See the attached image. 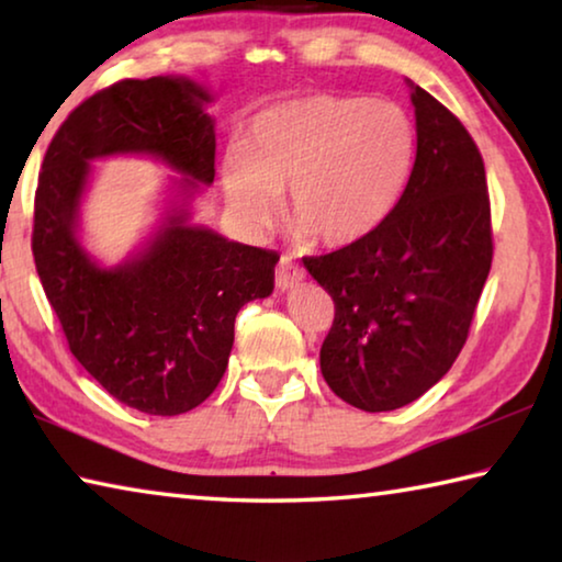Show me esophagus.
<instances>
[{"label":"esophagus","mask_w":562,"mask_h":562,"mask_svg":"<svg viewBox=\"0 0 562 562\" xmlns=\"http://www.w3.org/2000/svg\"><path fill=\"white\" fill-rule=\"evenodd\" d=\"M304 278V270L302 265L292 258V255H282L280 265H278V272H274V282H278L280 290H290L294 284L302 282Z\"/></svg>","instance_id":"34e87169"}]
</instances>
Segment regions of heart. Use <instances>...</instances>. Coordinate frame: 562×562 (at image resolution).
<instances>
[{
    "label": "heart",
    "mask_w": 562,
    "mask_h": 562,
    "mask_svg": "<svg viewBox=\"0 0 562 562\" xmlns=\"http://www.w3.org/2000/svg\"><path fill=\"white\" fill-rule=\"evenodd\" d=\"M414 150V123L394 101L315 93L262 111L245 148L225 156L221 178L245 225H272L288 188L292 223L339 247L367 237L394 211Z\"/></svg>",
    "instance_id": "obj_1"
}]
</instances>
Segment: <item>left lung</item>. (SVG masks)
<instances>
[{"label": "left lung", "instance_id": "left-lung-1", "mask_svg": "<svg viewBox=\"0 0 562 562\" xmlns=\"http://www.w3.org/2000/svg\"><path fill=\"white\" fill-rule=\"evenodd\" d=\"M416 158L376 231L304 258L335 302L319 369L341 402L392 412L429 392L469 339L491 272V201L481 150L453 113L412 83Z\"/></svg>", "mask_w": 562, "mask_h": 562}]
</instances>
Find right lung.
I'll return each mask as SVG.
<instances>
[{
	"label": "right lung",
	"instance_id": "add662e5",
	"mask_svg": "<svg viewBox=\"0 0 562 562\" xmlns=\"http://www.w3.org/2000/svg\"><path fill=\"white\" fill-rule=\"evenodd\" d=\"M211 93L188 79H126L79 103L54 133L34 195L32 252L76 361L121 404L186 414L225 374L243 304L268 297L280 255L166 217L154 243L99 268L76 237L89 160L148 154L183 173L186 195L215 178Z\"/></svg>",
	"mask_w": 562,
	"mask_h": 562
}]
</instances>
